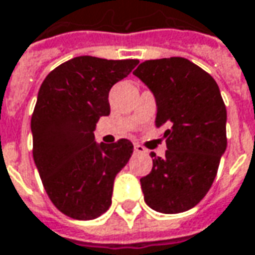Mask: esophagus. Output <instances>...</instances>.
Here are the masks:
<instances>
[{
  "label": "esophagus",
  "instance_id": "34e87169",
  "mask_svg": "<svg viewBox=\"0 0 255 255\" xmlns=\"http://www.w3.org/2000/svg\"><path fill=\"white\" fill-rule=\"evenodd\" d=\"M134 153L143 154V153H146V148L143 147V146H140V144H134Z\"/></svg>",
  "mask_w": 255,
  "mask_h": 255
}]
</instances>
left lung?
<instances>
[{
    "label": "left lung",
    "mask_w": 255,
    "mask_h": 255,
    "mask_svg": "<svg viewBox=\"0 0 255 255\" xmlns=\"http://www.w3.org/2000/svg\"><path fill=\"white\" fill-rule=\"evenodd\" d=\"M133 74L153 92L155 126L165 128V157H153L140 179L144 201L161 213H181L202 201L226 151V107L211 74L184 57L143 61Z\"/></svg>",
    "instance_id": "left-lung-1"
}]
</instances>
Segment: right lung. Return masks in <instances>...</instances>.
Returning <instances> with one entry per match:
<instances>
[{"mask_svg":"<svg viewBox=\"0 0 255 255\" xmlns=\"http://www.w3.org/2000/svg\"><path fill=\"white\" fill-rule=\"evenodd\" d=\"M137 60L80 56L50 71L30 121L33 160L43 187L61 213L77 220L101 216L112 203L114 181L133 153L130 140L97 143L94 130L111 114L112 85Z\"/></svg>","mask_w":255,"mask_h":255,"instance_id":"right-lung-1","label":"right lung"}]
</instances>
